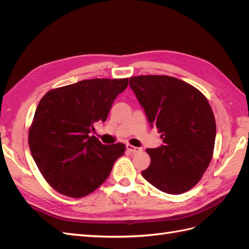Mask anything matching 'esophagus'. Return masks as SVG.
Here are the masks:
<instances>
[{
    "instance_id": "obj_1",
    "label": "esophagus",
    "mask_w": 249,
    "mask_h": 249,
    "mask_svg": "<svg viewBox=\"0 0 249 249\" xmlns=\"http://www.w3.org/2000/svg\"><path fill=\"white\" fill-rule=\"evenodd\" d=\"M126 149L129 150V152L135 154V153H140L141 152V148L137 147V146H133L132 144H126Z\"/></svg>"
}]
</instances>
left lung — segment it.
Returning a JSON list of instances; mask_svg holds the SVG:
<instances>
[{
	"mask_svg": "<svg viewBox=\"0 0 249 249\" xmlns=\"http://www.w3.org/2000/svg\"><path fill=\"white\" fill-rule=\"evenodd\" d=\"M130 86L164 142L146 149L150 165L142 177L165 193L187 192L213 157L216 122L209 101L197 88L169 76L131 77Z\"/></svg>",
	"mask_w": 249,
	"mask_h": 249,
	"instance_id": "left-lung-1",
	"label": "left lung"
}]
</instances>
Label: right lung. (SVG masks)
<instances>
[{"label":"right lung","instance_id":"add662e5","mask_svg":"<svg viewBox=\"0 0 249 249\" xmlns=\"http://www.w3.org/2000/svg\"><path fill=\"white\" fill-rule=\"evenodd\" d=\"M129 79H91L51 89L42 96L29 129V147L53 189L84 197L109 177L125 152L124 143L105 145L89 133L106 122L116 96Z\"/></svg>","mask_w":249,"mask_h":249}]
</instances>
